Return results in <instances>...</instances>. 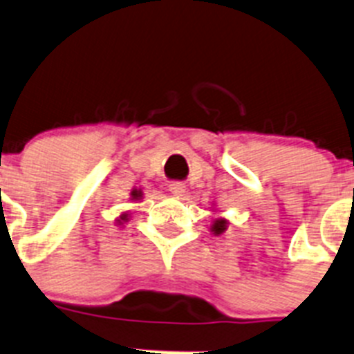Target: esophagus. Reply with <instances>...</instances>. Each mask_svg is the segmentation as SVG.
Instances as JSON below:
<instances>
[{
    "label": "esophagus",
    "instance_id": "1",
    "mask_svg": "<svg viewBox=\"0 0 354 354\" xmlns=\"http://www.w3.org/2000/svg\"><path fill=\"white\" fill-rule=\"evenodd\" d=\"M170 193L174 194V196H184V193H186V186H184L183 183H171Z\"/></svg>",
    "mask_w": 354,
    "mask_h": 354
}]
</instances>
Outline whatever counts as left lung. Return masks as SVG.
Returning a JSON list of instances; mask_svg holds the SVG:
<instances>
[{"label": "left lung", "mask_w": 354, "mask_h": 354, "mask_svg": "<svg viewBox=\"0 0 354 354\" xmlns=\"http://www.w3.org/2000/svg\"><path fill=\"white\" fill-rule=\"evenodd\" d=\"M227 225H230V221L225 217H215L214 221H212L210 224V233L215 234V236H221L222 233H225V230H227Z\"/></svg>", "instance_id": "obj_1"}]
</instances>
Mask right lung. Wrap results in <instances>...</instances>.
I'll return each instance as SVG.
<instances>
[{
  "mask_svg": "<svg viewBox=\"0 0 354 354\" xmlns=\"http://www.w3.org/2000/svg\"><path fill=\"white\" fill-rule=\"evenodd\" d=\"M142 189H137V187H133L132 191H130V200L133 201V203H139L140 200H142ZM130 218V212H123V214L120 215L118 218H114V222H116V225H123L124 222H129Z\"/></svg>",
  "mask_w": 354,
  "mask_h": 354,
  "instance_id": "1",
  "label": "right lung"
}]
</instances>
